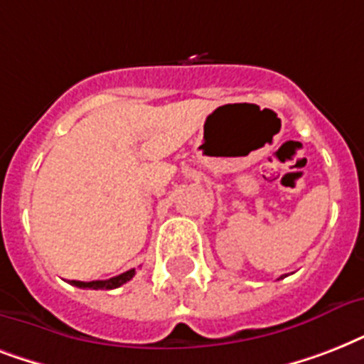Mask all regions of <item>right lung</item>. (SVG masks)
Returning a JSON list of instances; mask_svg holds the SVG:
<instances>
[{"label": "right lung", "mask_w": 364, "mask_h": 364, "mask_svg": "<svg viewBox=\"0 0 364 364\" xmlns=\"http://www.w3.org/2000/svg\"><path fill=\"white\" fill-rule=\"evenodd\" d=\"M136 270L132 268V270L124 272V274H119L115 277H109V279H102V282H77V279H71V285H75L79 289H117L124 285L126 282H130L132 277H134Z\"/></svg>", "instance_id": "obj_1"}]
</instances>
